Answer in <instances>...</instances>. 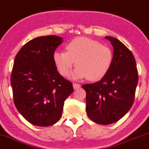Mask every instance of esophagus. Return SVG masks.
<instances>
[{"mask_svg":"<svg viewBox=\"0 0 149 149\" xmlns=\"http://www.w3.org/2000/svg\"><path fill=\"white\" fill-rule=\"evenodd\" d=\"M72 86H73V88H74V89H78L81 87L80 84H74V83L72 84Z\"/></svg>","mask_w":149,"mask_h":149,"instance_id":"obj_1","label":"esophagus"}]
</instances>
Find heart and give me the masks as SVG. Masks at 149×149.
<instances>
[{"instance_id": "obj_1", "label": "heart", "mask_w": 149, "mask_h": 149, "mask_svg": "<svg viewBox=\"0 0 149 149\" xmlns=\"http://www.w3.org/2000/svg\"><path fill=\"white\" fill-rule=\"evenodd\" d=\"M65 52L56 51L53 61L62 76L67 77L74 65L72 74L74 79L88 78L92 81H100L111 69L113 54L110 47L89 38L77 37L65 46Z\"/></svg>"}]
</instances>
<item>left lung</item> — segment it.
I'll use <instances>...</instances> for the list:
<instances>
[{
  "label": "left lung",
  "instance_id": "8db88e82",
  "mask_svg": "<svg viewBox=\"0 0 149 149\" xmlns=\"http://www.w3.org/2000/svg\"><path fill=\"white\" fill-rule=\"evenodd\" d=\"M113 47L110 70L100 81L82 86L86 93V113L92 121L107 125L131 109L138 83L136 62L131 51L117 38L105 36Z\"/></svg>",
  "mask_w": 149,
  "mask_h": 149
}]
</instances>
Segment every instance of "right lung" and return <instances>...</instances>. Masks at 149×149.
<instances>
[{
	"mask_svg": "<svg viewBox=\"0 0 149 149\" xmlns=\"http://www.w3.org/2000/svg\"><path fill=\"white\" fill-rule=\"evenodd\" d=\"M63 41L57 36L36 37L24 45L14 59L11 76L14 104L33 125L49 126L57 122L64 102L74 91L53 61L55 49Z\"/></svg>",
	"mask_w": 149,
	"mask_h": 149,
	"instance_id": "add662e5",
	"label": "right lung"
}]
</instances>
